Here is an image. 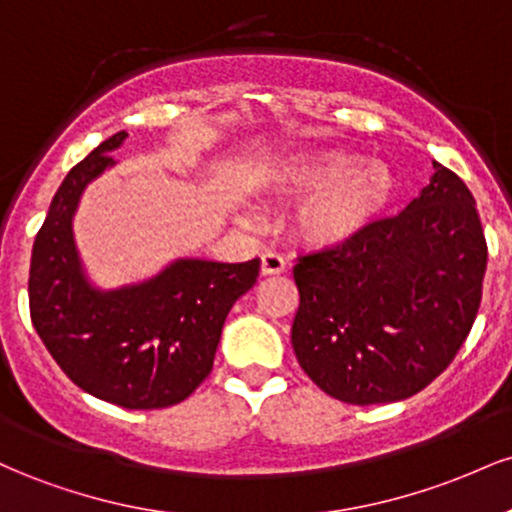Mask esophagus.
<instances>
[{"label":"esophagus","mask_w":512,"mask_h":512,"mask_svg":"<svg viewBox=\"0 0 512 512\" xmlns=\"http://www.w3.org/2000/svg\"><path fill=\"white\" fill-rule=\"evenodd\" d=\"M286 269V260L279 255V252L267 250L262 255V274L272 276V274H281Z\"/></svg>","instance_id":"obj_1"}]
</instances>
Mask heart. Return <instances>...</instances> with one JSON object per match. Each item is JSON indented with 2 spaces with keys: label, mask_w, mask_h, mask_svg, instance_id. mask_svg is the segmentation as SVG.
Returning <instances> with one entry per match:
<instances>
[{
  "label": "heart",
  "mask_w": 512,
  "mask_h": 512,
  "mask_svg": "<svg viewBox=\"0 0 512 512\" xmlns=\"http://www.w3.org/2000/svg\"><path fill=\"white\" fill-rule=\"evenodd\" d=\"M276 195H305L293 214L296 233L315 248L354 243L390 207L397 175L380 158L344 149L296 151L269 175Z\"/></svg>",
  "instance_id": "1"
}]
</instances>
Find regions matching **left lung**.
<instances>
[{"instance_id":"left-lung-1","label":"left lung","mask_w":512,"mask_h":512,"mask_svg":"<svg viewBox=\"0 0 512 512\" xmlns=\"http://www.w3.org/2000/svg\"><path fill=\"white\" fill-rule=\"evenodd\" d=\"M433 178L397 216L342 248L298 257L291 344L322 392L385 404L424 390L477 320L486 238L472 192L433 161Z\"/></svg>"}]
</instances>
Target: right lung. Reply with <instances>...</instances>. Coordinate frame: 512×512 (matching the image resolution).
Here are the masks:
<instances>
[{
	"mask_svg": "<svg viewBox=\"0 0 512 512\" xmlns=\"http://www.w3.org/2000/svg\"><path fill=\"white\" fill-rule=\"evenodd\" d=\"M127 139L117 132L69 170L38 231L28 276L31 320L67 378L125 409L182 402L214 366L223 322L255 286L260 260H178L154 279L117 291L88 284L72 219L81 192Z\"/></svg>",
	"mask_w": 512,
	"mask_h": 512,
	"instance_id": "obj_1",
	"label": "right lung"
}]
</instances>
